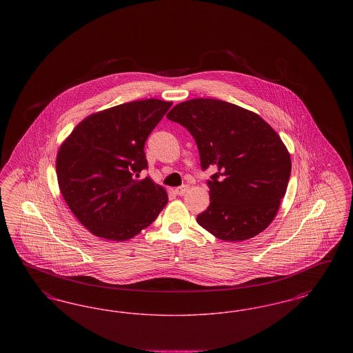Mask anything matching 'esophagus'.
Wrapping results in <instances>:
<instances>
[{"instance_id":"1","label":"esophagus","mask_w":353,"mask_h":353,"mask_svg":"<svg viewBox=\"0 0 353 353\" xmlns=\"http://www.w3.org/2000/svg\"><path fill=\"white\" fill-rule=\"evenodd\" d=\"M188 189H189L188 185H181V186H179L174 192H176V194H179V196H184L185 193L188 192Z\"/></svg>"}]
</instances>
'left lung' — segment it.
I'll use <instances>...</instances> for the list:
<instances>
[{"instance_id": "obj_1", "label": "left lung", "mask_w": 353, "mask_h": 353, "mask_svg": "<svg viewBox=\"0 0 353 353\" xmlns=\"http://www.w3.org/2000/svg\"><path fill=\"white\" fill-rule=\"evenodd\" d=\"M167 118L192 134L208 181L210 203L197 216L205 230L241 242L262 233L285 197L291 157L282 139L258 114L219 99H190Z\"/></svg>"}]
</instances>
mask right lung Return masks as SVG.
Returning a JSON list of instances; mask_svg holds the SVG:
<instances>
[{"label":"right lung","instance_id":"1","mask_svg":"<svg viewBox=\"0 0 353 353\" xmlns=\"http://www.w3.org/2000/svg\"><path fill=\"white\" fill-rule=\"evenodd\" d=\"M172 101H128L91 114L61 144L57 177L70 210L90 233L128 241L148 228L168 202L150 177L144 144Z\"/></svg>","mask_w":353,"mask_h":353}]
</instances>
